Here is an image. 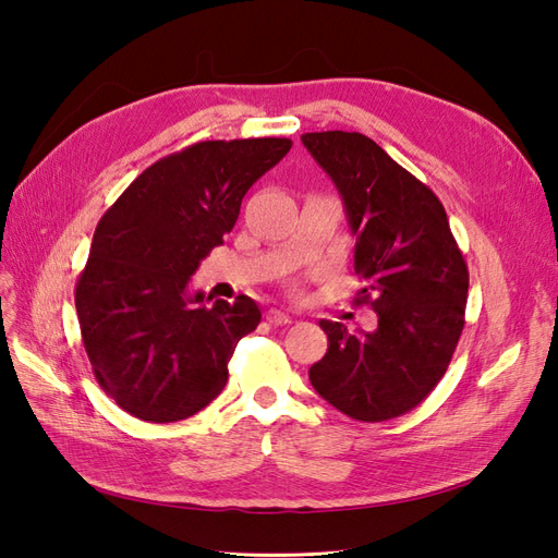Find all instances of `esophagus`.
Listing matches in <instances>:
<instances>
[{
	"mask_svg": "<svg viewBox=\"0 0 558 558\" xmlns=\"http://www.w3.org/2000/svg\"><path fill=\"white\" fill-rule=\"evenodd\" d=\"M267 320H269V324H272V326H286V324H291L293 316L281 312V310H269V312H267Z\"/></svg>",
	"mask_w": 558,
	"mask_h": 558,
	"instance_id": "esophagus-1",
	"label": "esophagus"
}]
</instances>
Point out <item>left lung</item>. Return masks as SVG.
I'll return each mask as SVG.
<instances>
[{
	"label": "left lung",
	"instance_id": "1",
	"mask_svg": "<svg viewBox=\"0 0 558 558\" xmlns=\"http://www.w3.org/2000/svg\"><path fill=\"white\" fill-rule=\"evenodd\" d=\"M302 144L340 191L356 238L353 269L363 289L353 302L379 316L373 332L320 320L328 351L310 367V381L351 418L408 414L445 377L463 332V253L442 202L365 134L307 132Z\"/></svg>",
	"mask_w": 558,
	"mask_h": 558
}]
</instances>
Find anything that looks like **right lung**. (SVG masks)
<instances>
[{
  "label": "right lung",
  "mask_w": 558,
  "mask_h": 558,
  "mask_svg": "<svg viewBox=\"0 0 558 558\" xmlns=\"http://www.w3.org/2000/svg\"><path fill=\"white\" fill-rule=\"evenodd\" d=\"M291 146L281 137L193 144L150 165L97 223L74 302L95 379L128 414L172 424L223 391L234 347L260 310L248 295L209 307L189 283L234 228L246 191Z\"/></svg>",
  "instance_id": "obj_1"
}]
</instances>
